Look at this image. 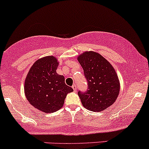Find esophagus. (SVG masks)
Segmentation results:
<instances>
[{"instance_id": "1", "label": "esophagus", "mask_w": 149, "mask_h": 149, "mask_svg": "<svg viewBox=\"0 0 149 149\" xmlns=\"http://www.w3.org/2000/svg\"><path fill=\"white\" fill-rule=\"evenodd\" d=\"M72 87L73 90H74V91H77V86L76 84H73V85H72Z\"/></svg>"}]
</instances>
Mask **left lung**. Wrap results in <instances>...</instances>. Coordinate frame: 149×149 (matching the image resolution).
<instances>
[{
    "label": "left lung",
    "mask_w": 149,
    "mask_h": 149,
    "mask_svg": "<svg viewBox=\"0 0 149 149\" xmlns=\"http://www.w3.org/2000/svg\"><path fill=\"white\" fill-rule=\"evenodd\" d=\"M87 81L88 89L79 91L81 103L89 111L101 112L114 103L120 92V82L114 68L98 53L86 51L78 57Z\"/></svg>",
    "instance_id": "1"
}]
</instances>
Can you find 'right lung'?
<instances>
[{
  "instance_id": "obj_1",
  "label": "right lung",
  "mask_w": 149,
  "mask_h": 149,
  "mask_svg": "<svg viewBox=\"0 0 149 149\" xmlns=\"http://www.w3.org/2000/svg\"><path fill=\"white\" fill-rule=\"evenodd\" d=\"M58 63L53 56L38 60L30 68L24 83V92L30 104L39 111L53 113L61 109L72 88L65 77L57 74Z\"/></svg>"
}]
</instances>
